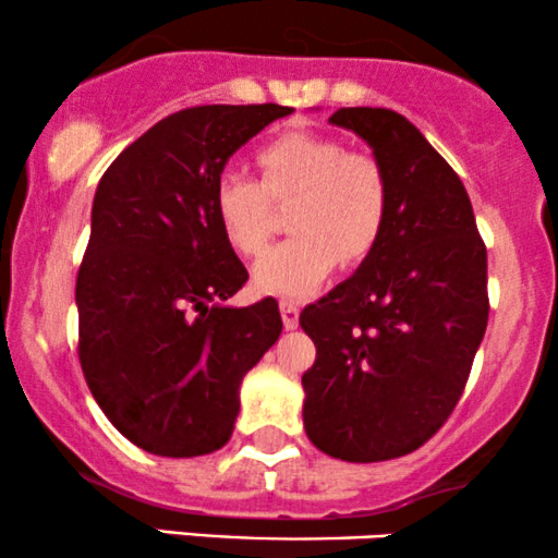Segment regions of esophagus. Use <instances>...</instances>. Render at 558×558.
I'll return each instance as SVG.
<instances>
[{
  "label": "esophagus",
  "mask_w": 558,
  "mask_h": 558,
  "mask_svg": "<svg viewBox=\"0 0 558 558\" xmlns=\"http://www.w3.org/2000/svg\"><path fill=\"white\" fill-rule=\"evenodd\" d=\"M279 311H281V320H284V329H298L300 305L294 303V300H281Z\"/></svg>",
  "instance_id": "esophagus-1"
}]
</instances>
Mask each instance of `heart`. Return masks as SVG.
<instances>
[{
  "mask_svg": "<svg viewBox=\"0 0 558 558\" xmlns=\"http://www.w3.org/2000/svg\"><path fill=\"white\" fill-rule=\"evenodd\" d=\"M260 182L227 169L216 177L211 206L227 245L258 255L271 232V201L294 198L292 238L260 255L255 290L303 300L331 277L339 260L368 258L391 214L386 169L368 154H352L342 141L287 133L258 150Z\"/></svg>",
  "mask_w": 558,
  "mask_h": 558,
  "instance_id": "heart-1",
  "label": "heart"
}]
</instances>
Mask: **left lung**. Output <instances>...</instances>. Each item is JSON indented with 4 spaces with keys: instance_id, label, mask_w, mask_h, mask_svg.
I'll list each match as a JSON object with an SVG mask.
<instances>
[{
    "instance_id": "obj_1",
    "label": "left lung",
    "mask_w": 558,
    "mask_h": 558,
    "mask_svg": "<svg viewBox=\"0 0 558 558\" xmlns=\"http://www.w3.org/2000/svg\"><path fill=\"white\" fill-rule=\"evenodd\" d=\"M329 122L373 148L391 214L376 251L300 316L316 344L303 423L337 460H397L460 402L488 326V255L462 180L415 124L373 107Z\"/></svg>"
}]
</instances>
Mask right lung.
I'll return each mask as SVG.
<instances>
[{"label": "right lung", "instance_id": "obj_1", "mask_svg": "<svg viewBox=\"0 0 558 558\" xmlns=\"http://www.w3.org/2000/svg\"><path fill=\"white\" fill-rule=\"evenodd\" d=\"M287 114L279 104L174 111L98 182L75 284L77 357L104 415L150 454L225 447L242 378L279 339L274 298L225 305L247 271L211 193L229 156Z\"/></svg>", "mask_w": 558, "mask_h": 558}]
</instances>
